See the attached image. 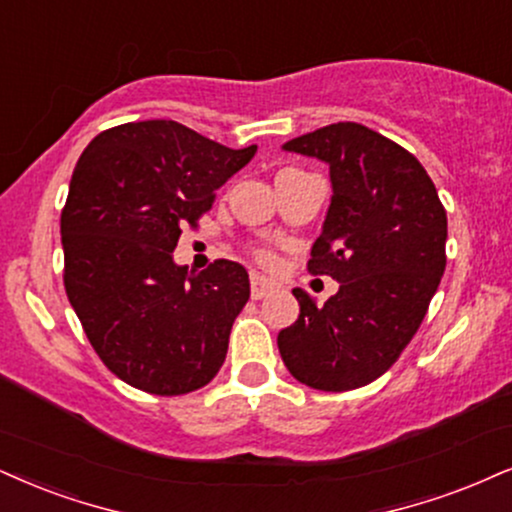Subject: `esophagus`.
I'll use <instances>...</instances> for the list:
<instances>
[{"mask_svg": "<svg viewBox=\"0 0 512 512\" xmlns=\"http://www.w3.org/2000/svg\"><path fill=\"white\" fill-rule=\"evenodd\" d=\"M275 285L270 280H266L263 275L258 273H251V299H263V296H268L270 292H273Z\"/></svg>", "mask_w": 512, "mask_h": 512, "instance_id": "obj_1", "label": "esophagus"}]
</instances>
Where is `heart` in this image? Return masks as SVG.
<instances>
[{
	"label": "heart",
	"instance_id": "b5f03b06",
	"mask_svg": "<svg viewBox=\"0 0 512 512\" xmlns=\"http://www.w3.org/2000/svg\"><path fill=\"white\" fill-rule=\"evenodd\" d=\"M256 258L261 263H273V254H270V251H266V249H258L256 251Z\"/></svg>",
	"mask_w": 512,
	"mask_h": 512
}]
</instances>
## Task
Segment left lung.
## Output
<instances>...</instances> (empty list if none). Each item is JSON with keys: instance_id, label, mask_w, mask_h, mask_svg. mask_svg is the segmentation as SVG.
Returning a JSON list of instances; mask_svg holds the SVG:
<instances>
[{"instance_id": "1", "label": "left lung", "mask_w": 512, "mask_h": 512, "mask_svg": "<svg viewBox=\"0 0 512 512\" xmlns=\"http://www.w3.org/2000/svg\"><path fill=\"white\" fill-rule=\"evenodd\" d=\"M282 149L330 166L308 273L330 275L339 292L315 306L294 289L299 318L277 334V349L306 387H365L396 363L430 308L446 268V211L420 161L361 123L325 125Z\"/></svg>"}]
</instances>
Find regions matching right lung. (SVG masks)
Returning a JSON list of instances; mask_svg holds the SVG:
<instances>
[{"mask_svg": "<svg viewBox=\"0 0 512 512\" xmlns=\"http://www.w3.org/2000/svg\"><path fill=\"white\" fill-rule=\"evenodd\" d=\"M254 154L175 121L116 125L82 151L61 211L63 285L92 349L130 387L180 396L218 375L249 275L225 258L189 273L173 251Z\"/></svg>", "mask_w": 512, "mask_h": 512, "instance_id": "right-lung-1", "label": "right lung"}]
</instances>
